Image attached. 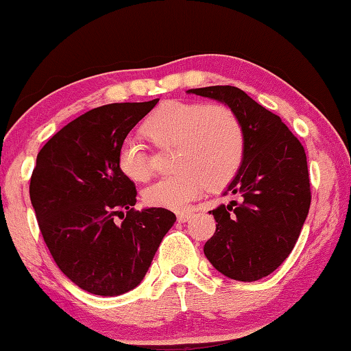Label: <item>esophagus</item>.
Instances as JSON below:
<instances>
[{"label":"esophagus","instance_id":"34e87169","mask_svg":"<svg viewBox=\"0 0 351 351\" xmlns=\"http://www.w3.org/2000/svg\"><path fill=\"white\" fill-rule=\"evenodd\" d=\"M190 217H192V213L190 212H180L178 213L176 219H178V223H186V221H189Z\"/></svg>","mask_w":351,"mask_h":351}]
</instances>
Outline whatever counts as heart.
Masks as SVG:
<instances>
[{
    "mask_svg": "<svg viewBox=\"0 0 351 351\" xmlns=\"http://www.w3.org/2000/svg\"><path fill=\"white\" fill-rule=\"evenodd\" d=\"M144 133L158 148H175L176 173L161 178L142 192L152 207L182 210L206 192L228 186L241 169L246 133L240 116L228 105L169 100L144 122ZM117 165L133 181L152 175L150 153L128 136L119 145Z\"/></svg>",
    "mask_w": 351,
    "mask_h": 351,
    "instance_id": "b5f03b06",
    "label": "heart"
}]
</instances>
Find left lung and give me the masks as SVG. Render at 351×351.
Segmentation results:
<instances>
[{
	"label": "left lung",
	"instance_id": "left-lung-1",
	"mask_svg": "<svg viewBox=\"0 0 351 351\" xmlns=\"http://www.w3.org/2000/svg\"><path fill=\"white\" fill-rule=\"evenodd\" d=\"M187 93L224 102L245 127V159L224 192L240 195V199L210 210L217 230L204 245V254L226 277L255 282L288 258L310 210L304 145L280 117L240 88L206 86Z\"/></svg>",
	"mask_w": 351,
	"mask_h": 351
}]
</instances>
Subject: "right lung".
<instances>
[{
	"label": "right lung",
	"instance_id": "add662e5",
	"mask_svg": "<svg viewBox=\"0 0 351 351\" xmlns=\"http://www.w3.org/2000/svg\"><path fill=\"white\" fill-rule=\"evenodd\" d=\"M158 102L88 111L37 156L29 195L41 235L63 274L91 294L121 295L138 287L176 221L162 207L136 210L134 182L117 165L121 142Z\"/></svg>",
	"mask_w": 351,
	"mask_h": 351
}]
</instances>
